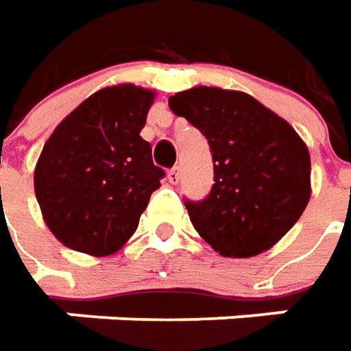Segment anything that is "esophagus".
Returning <instances> with one entry per match:
<instances>
[{
    "label": "esophagus",
    "instance_id": "esophagus-1",
    "mask_svg": "<svg viewBox=\"0 0 351 351\" xmlns=\"http://www.w3.org/2000/svg\"><path fill=\"white\" fill-rule=\"evenodd\" d=\"M169 180L176 184L178 180H180V167H173L171 171H169Z\"/></svg>",
    "mask_w": 351,
    "mask_h": 351
}]
</instances>
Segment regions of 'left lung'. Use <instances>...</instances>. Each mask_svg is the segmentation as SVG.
<instances>
[{
	"label": "left lung",
	"instance_id": "8db88e82",
	"mask_svg": "<svg viewBox=\"0 0 351 351\" xmlns=\"http://www.w3.org/2000/svg\"><path fill=\"white\" fill-rule=\"evenodd\" d=\"M169 106L198 128L212 149L210 194L184 202L199 237L233 258L272 248L311 198V157L303 139L247 93L199 85L173 95Z\"/></svg>",
	"mask_w": 351,
	"mask_h": 351
}]
</instances>
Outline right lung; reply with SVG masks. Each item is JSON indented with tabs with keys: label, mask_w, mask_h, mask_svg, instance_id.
<instances>
[{
	"label": "right lung",
	"mask_w": 351,
	"mask_h": 351,
	"mask_svg": "<svg viewBox=\"0 0 351 351\" xmlns=\"http://www.w3.org/2000/svg\"><path fill=\"white\" fill-rule=\"evenodd\" d=\"M155 93L132 83L93 93L58 124L34 169V194L54 237L108 256L136 233L161 186L149 141L139 136Z\"/></svg>",
	"instance_id": "add662e5"
}]
</instances>
